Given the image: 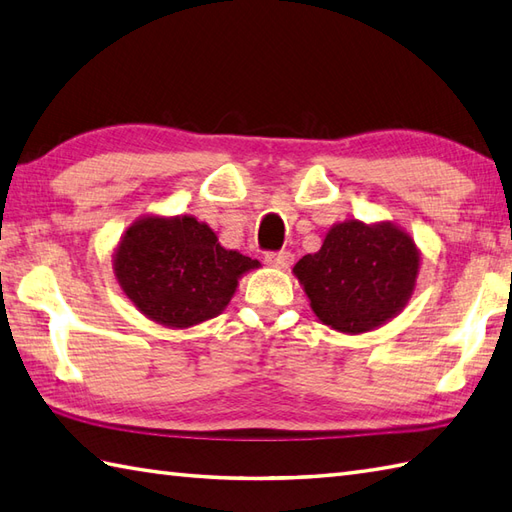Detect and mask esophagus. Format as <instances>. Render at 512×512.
<instances>
[{
    "label": "esophagus",
    "mask_w": 512,
    "mask_h": 512,
    "mask_svg": "<svg viewBox=\"0 0 512 512\" xmlns=\"http://www.w3.org/2000/svg\"><path fill=\"white\" fill-rule=\"evenodd\" d=\"M264 259H266V264L268 266H275V268H288L290 264H292V257L288 250H279V253H266L264 255Z\"/></svg>",
    "instance_id": "esophagus-1"
}]
</instances>
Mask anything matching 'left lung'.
Listing matches in <instances>:
<instances>
[{"label":"left lung","mask_w":512,"mask_h":512,"mask_svg":"<svg viewBox=\"0 0 512 512\" xmlns=\"http://www.w3.org/2000/svg\"><path fill=\"white\" fill-rule=\"evenodd\" d=\"M420 250L391 222L334 224L317 253L292 268L317 319L345 334L372 332L407 306Z\"/></svg>","instance_id":"8db88e82"}]
</instances>
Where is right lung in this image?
Here are the masks:
<instances>
[{
    "label": "right lung",
    "instance_id": "add662e5",
    "mask_svg": "<svg viewBox=\"0 0 512 512\" xmlns=\"http://www.w3.org/2000/svg\"><path fill=\"white\" fill-rule=\"evenodd\" d=\"M259 268L228 250L213 228L193 215H145L127 228L114 250V275L125 297L165 328L184 330L228 306L239 279Z\"/></svg>",
    "mask_w": 512,
    "mask_h": 512
}]
</instances>
